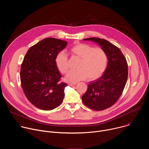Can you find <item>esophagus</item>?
Returning <instances> with one entry per match:
<instances>
[{"mask_svg": "<svg viewBox=\"0 0 149 149\" xmlns=\"http://www.w3.org/2000/svg\"><path fill=\"white\" fill-rule=\"evenodd\" d=\"M77 84L76 83H74V84H72V83H70V84H68V86H75Z\"/></svg>", "mask_w": 149, "mask_h": 149, "instance_id": "esophagus-1", "label": "esophagus"}]
</instances>
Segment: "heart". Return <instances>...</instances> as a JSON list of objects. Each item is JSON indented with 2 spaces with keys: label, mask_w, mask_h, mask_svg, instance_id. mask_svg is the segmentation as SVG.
Wrapping results in <instances>:
<instances>
[{
  "label": "heart",
  "mask_w": 149,
  "mask_h": 149,
  "mask_svg": "<svg viewBox=\"0 0 149 149\" xmlns=\"http://www.w3.org/2000/svg\"><path fill=\"white\" fill-rule=\"evenodd\" d=\"M72 57L79 59L75 71H70L65 79L69 82H77L87 78L94 80L104 72L107 64V55L101 48H94L84 43H76L68 49ZM56 66L59 72L65 74L68 70V56L64 52H59L55 58Z\"/></svg>",
  "instance_id": "1"
}]
</instances>
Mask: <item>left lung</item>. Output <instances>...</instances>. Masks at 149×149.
<instances>
[{
  "instance_id": "1",
  "label": "left lung",
  "mask_w": 149,
  "mask_h": 149,
  "mask_svg": "<svg viewBox=\"0 0 149 149\" xmlns=\"http://www.w3.org/2000/svg\"><path fill=\"white\" fill-rule=\"evenodd\" d=\"M83 40L97 43L107 55L109 62L102 75L90 82L82 96L83 103L88 108L104 110L114 104L121 96L128 78V65L121 50L109 41L99 38Z\"/></svg>"
}]
</instances>
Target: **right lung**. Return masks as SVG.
I'll return each mask as SVG.
<instances>
[{"label":"right lung","instance_id":"obj_1","mask_svg":"<svg viewBox=\"0 0 149 149\" xmlns=\"http://www.w3.org/2000/svg\"><path fill=\"white\" fill-rule=\"evenodd\" d=\"M67 44L54 38L44 39L28 49L21 65L20 78L24 94L40 110L56 108L64 97L67 84L60 82L55 58Z\"/></svg>","mask_w":149,"mask_h":149}]
</instances>
